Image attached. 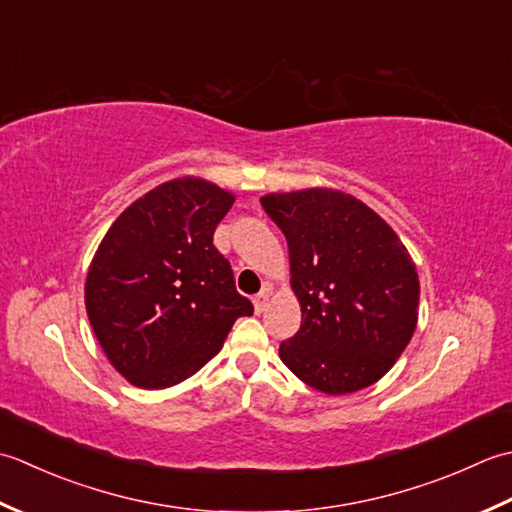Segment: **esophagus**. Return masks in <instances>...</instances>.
<instances>
[{
  "label": "esophagus",
  "mask_w": 512,
  "mask_h": 512,
  "mask_svg": "<svg viewBox=\"0 0 512 512\" xmlns=\"http://www.w3.org/2000/svg\"><path fill=\"white\" fill-rule=\"evenodd\" d=\"M252 300H254V309H256V314H263L265 307H267V302H269V294H267V289L258 291V294H256Z\"/></svg>",
  "instance_id": "obj_1"
}]
</instances>
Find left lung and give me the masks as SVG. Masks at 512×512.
Segmentation results:
<instances>
[{
	"label": "left lung",
	"mask_w": 512,
	"mask_h": 512,
	"mask_svg": "<svg viewBox=\"0 0 512 512\" xmlns=\"http://www.w3.org/2000/svg\"><path fill=\"white\" fill-rule=\"evenodd\" d=\"M260 205L287 238L302 311L280 360L327 395L378 382L409 344L420 305V280L398 234L338 190L267 194Z\"/></svg>",
	"instance_id": "1"
}]
</instances>
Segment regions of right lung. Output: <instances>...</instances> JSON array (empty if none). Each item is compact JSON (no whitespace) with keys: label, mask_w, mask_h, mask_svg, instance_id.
<instances>
[{"label":"right lung","mask_w":512,"mask_h":512,"mask_svg":"<svg viewBox=\"0 0 512 512\" xmlns=\"http://www.w3.org/2000/svg\"><path fill=\"white\" fill-rule=\"evenodd\" d=\"M234 196L203 179H176L141 196L112 223L86 278L92 331L125 380L165 389L223 347L254 305L236 291L214 229Z\"/></svg>","instance_id":"1"}]
</instances>
